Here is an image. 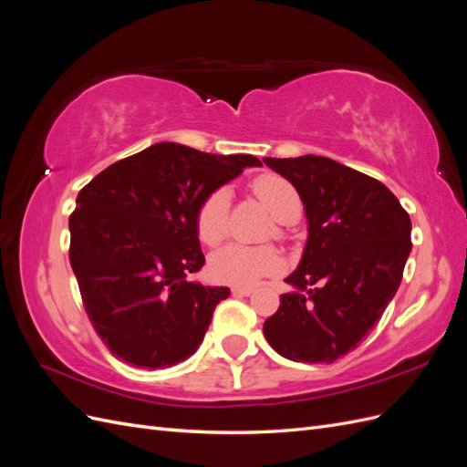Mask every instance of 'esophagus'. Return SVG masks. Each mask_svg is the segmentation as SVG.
I'll return each instance as SVG.
<instances>
[{"mask_svg": "<svg viewBox=\"0 0 467 467\" xmlns=\"http://www.w3.org/2000/svg\"><path fill=\"white\" fill-rule=\"evenodd\" d=\"M232 292L235 296H251L253 294V288H245V286H234Z\"/></svg>", "mask_w": 467, "mask_h": 467, "instance_id": "obj_1", "label": "esophagus"}]
</instances>
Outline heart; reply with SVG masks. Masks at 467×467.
<instances>
[{
	"instance_id": "obj_1",
	"label": "heart",
	"mask_w": 467,
	"mask_h": 467,
	"mask_svg": "<svg viewBox=\"0 0 467 467\" xmlns=\"http://www.w3.org/2000/svg\"><path fill=\"white\" fill-rule=\"evenodd\" d=\"M253 192L263 206L278 222H290L300 216V194L286 179L278 175H261L253 182ZM230 216V191H212L196 210V235L204 245H216L228 234ZM280 266V257L271 247H253L230 244L212 253L208 261L210 276L225 285H253L261 276L275 273Z\"/></svg>"
}]
</instances>
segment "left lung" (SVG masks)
<instances>
[{
	"mask_svg": "<svg viewBox=\"0 0 467 467\" xmlns=\"http://www.w3.org/2000/svg\"><path fill=\"white\" fill-rule=\"evenodd\" d=\"M298 191L307 242L294 288L263 333L280 357L325 362L357 348L401 285L411 220L395 194L368 175L321 155L265 158Z\"/></svg>",
	"mask_w": 467,
	"mask_h": 467,
	"instance_id": "obj_1",
	"label": "left lung"
}]
</instances>
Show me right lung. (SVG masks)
I'll return each mask as SVG.
<instances>
[{
  "mask_svg": "<svg viewBox=\"0 0 467 467\" xmlns=\"http://www.w3.org/2000/svg\"><path fill=\"white\" fill-rule=\"evenodd\" d=\"M259 165L255 155L160 142L109 165L79 191L69 263L93 327L117 358L155 370L199 348L230 288L187 280L204 265L196 210Z\"/></svg>",
  "mask_w": 467,
  "mask_h": 467,
  "instance_id": "1",
  "label": "right lung"
}]
</instances>
